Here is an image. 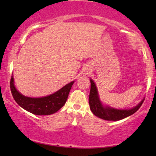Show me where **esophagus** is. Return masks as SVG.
I'll use <instances>...</instances> for the list:
<instances>
[{
	"label": "esophagus",
	"mask_w": 156,
	"mask_h": 156,
	"mask_svg": "<svg viewBox=\"0 0 156 156\" xmlns=\"http://www.w3.org/2000/svg\"><path fill=\"white\" fill-rule=\"evenodd\" d=\"M87 70H88V69H87ZM87 72H88V71H87Z\"/></svg>",
	"instance_id": "obj_1"
}]
</instances>
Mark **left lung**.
Here are the masks:
<instances>
[{"label": "left lung", "instance_id": "left-lung-1", "mask_svg": "<svg viewBox=\"0 0 156 156\" xmlns=\"http://www.w3.org/2000/svg\"><path fill=\"white\" fill-rule=\"evenodd\" d=\"M90 82L91 89L89 98V107L94 115L105 120L117 121L129 117L139 110L144 101V98H143L139 104L129 109H117L109 105H105L102 103L100 99L98 89L92 78H90Z\"/></svg>", "mask_w": 156, "mask_h": 156}]
</instances>
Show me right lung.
Returning a JSON list of instances; mask_svg holds the SVG:
<instances>
[{
    "label": "right lung",
    "mask_w": 156,
    "mask_h": 156,
    "mask_svg": "<svg viewBox=\"0 0 156 156\" xmlns=\"http://www.w3.org/2000/svg\"><path fill=\"white\" fill-rule=\"evenodd\" d=\"M73 83L74 80L50 95L42 98H30L23 95L16 89L14 78L12 76L10 89L16 103L25 110L35 115H50L58 112L64 106Z\"/></svg>",
    "instance_id": "add662e5"
}]
</instances>
